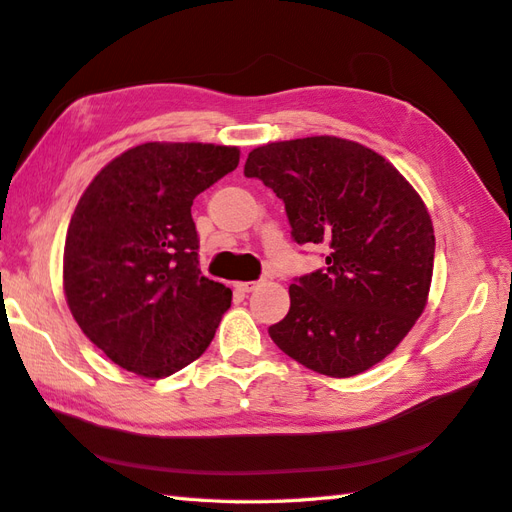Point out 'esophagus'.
<instances>
[{
  "label": "esophagus",
  "instance_id": "1",
  "mask_svg": "<svg viewBox=\"0 0 512 512\" xmlns=\"http://www.w3.org/2000/svg\"><path fill=\"white\" fill-rule=\"evenodd\" d=\"M257 288H259V281H242V283H237V290L244 292V294L253 292V290H257Z\"/></svg>",
  "mask_w": 512,
  "mask_h": 512
}]
</instances>
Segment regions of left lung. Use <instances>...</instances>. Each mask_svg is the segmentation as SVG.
<instances>
[{
    "label": "left lung",
    "mask_w": 512,
    "mask_h": 512,
    "mask_svg": "<svg viewBox=\"0 0 512 512\" xmlns=\"http://www.w3.org/2000/svg\"><path fill=\"white\" fill-rule=\"evenodd\" d=\"M244 176L283 200L296 244L327 251L323 268L290 285V312L270 338L329 377L382 362L417 323L432 283L436 242L419 194L371 148L327 135L259 146Z\"/></svg>",
    "instance_id": "left-lung-1"
}]
</instances>
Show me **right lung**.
<instances>
[{"label":"right lung","instance_id":"right-lung-1","mask_svg":"<svg viewBox=\"0 0 512 512\" xmlns=\"http://www.w3.org/2000/svg\"><path fill=\"white\" fill-rule=\"evenodd\" d=\"M237 163V148L152 141L113 159L78 200L63 257L67 305L117 366L168 377L216 336L231 290L202 277L192 205Z\"/></svg>","mask_w":512,"mask_h":512}]
</instances>
